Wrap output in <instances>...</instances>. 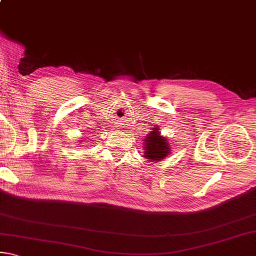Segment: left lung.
<instances>
[{"mask_svg": "<svg viewBox=\"0 0 256 256\" xmlns=\"http://www.w3.org/2000/svg\"><path fill=\"white\" fill-rule=\"evenodd\" d=\"M144 157L150 162H159L160 160L167 158L170 154L172 146L166 138L162 136L159 128L156 125L146 136L144 138Z\"/></svg>", "mask_w": 256, "mask_h": 256, "instance_id": "left-lung-1", "label": "left lung"}]
</instances>
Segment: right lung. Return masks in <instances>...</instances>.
<instances>
[{"label":"right lung","mask_w":256,"mask_h":256,"mask_svg":"<svg viewBox=\"0 0 256 256\" xmlns=\"http://www.w3.org/2000/svg\"><path fill=\"white\" fill-rule=\"evenodd\" d=\"M80 141H81V140H80Z\"/></svg>","instance_id":"add662e5"}]
</instances>
